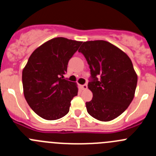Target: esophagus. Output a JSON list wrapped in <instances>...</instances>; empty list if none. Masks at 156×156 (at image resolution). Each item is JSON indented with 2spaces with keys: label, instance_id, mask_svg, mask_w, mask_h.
Instances as JSON below:
<instances>
[{
  "label": "esophagus",
  "instance_id": "34e87169",
  "mask_svg": "<svg viewBox=\"0 0 156 156\" xmlns=\"http://www.w3.org/2000/svg\"><path fill=\"white\" fill-rule=\"evenodd\" d=\"M80 87L82 90H87V83H84V84L80 85Z\"/></svg>",
  "mask_w": 156,
  "mask_h": 156
}]
</instances>
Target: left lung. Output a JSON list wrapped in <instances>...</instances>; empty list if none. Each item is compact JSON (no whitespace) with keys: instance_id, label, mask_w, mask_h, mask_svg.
<instances>
[{"instance_id":"8db88e82","label":"left lung","mask_w":156,"mask_h":156,"mask_svg":"<svg viewBox=\"0 0 156 156\" xmlns=\"http://www.w3.org/2000/svg\"><path fill=\"white\" fill-rule=\"evenodd\" d=\"M90 69L88 88L93 93L87 111L100 121L120 115L134 97L137 76L126 54L105 41H87L79 49Z\"/></svg>"}]
</instances>
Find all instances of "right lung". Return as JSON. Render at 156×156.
Wrapping results in <instances>:
<instances>
[{
	"label": "right lung",
	"mask_w": 156,
	"mask_h": 156,
	"mask_svg": "<svg viewBox=\"0 0 156 156\" xmlns=\"http://www.w3.org/2000/svg\"><path fill=\"white\" fill-rule=\"evenodd\" d=\"M82 42L57 37L40 46L30 55L23 71L25 98L41 118L55 120L69 111L76 96L75 83L64 79L69 59Z\"/></svg>",
	"instance_id": "right-lung-1"
}]
</instances>
